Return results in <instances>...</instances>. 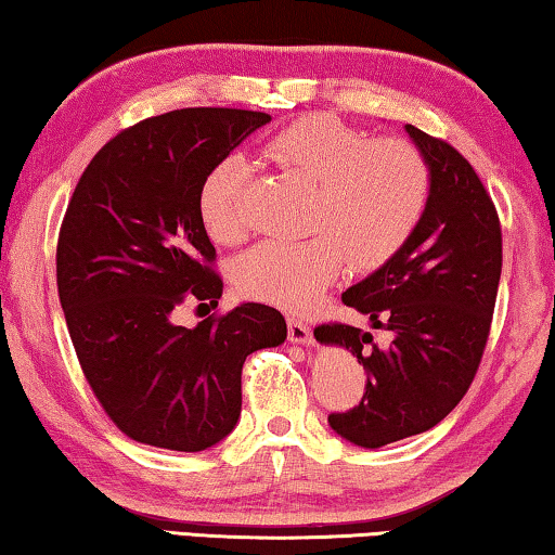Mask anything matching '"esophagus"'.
Listing matches in <instances>:
<instances>
[{
  "instance_id": "34e87169",
  "label": "esophagus",
  "mask_w": 555,
  "mask_h": 555,
  "mask_svg": "<svg viewBox=\"0 0 555 555\" xmlns=\"http://www.w3.org/2000/svg\"><path fill=\"white\" fill-rule=\"evenodd\" d=\"M288 340L296 345H306V347L315 345L313 331L304 321H298V318H288Z\"/></svg>"
}]
</instances>
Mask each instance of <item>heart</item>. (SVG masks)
I'll return each mask as SVG.
<instances>
[{
	"mask_svg": "<svg viewBox=\"0 0 555 555\" xmlns=\"http://www.w3.org/2000/svg\"><path fill=\"white\" fill-rule=\"evenodd\" d=\"M267 156L315 183L306 240H267L242 255L234 281L242 294L286 311H308L340 276L345 257L354 269L387 264L416 232L430 193L426 156L406 139H372L331 115L291 121L267 144ZM249 166L228 156L205 173L198 212L222 244L249 232L244 185Z\"/></svg>",
	"mask_w": 555,
	"mask_h": 555,
	"instance_id": "1",
	"label": "heart"
}]
</instances>
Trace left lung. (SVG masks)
Returning a JSON list of instances; mask_svg holds the SVG:
<instances>
[{"instance_id": "left-lung-1", "label": "left lung", "mask_w": 555, "mask_h": 555, "mask_svg": "<svg viewBox=\"0 0 555 555\" xmlns=\"http://www.w3.org/2000/svg\"><path fill=\"white\" fill-rule=\"evenodd\" d=\"M430 168L424 218L397 257L343 294V304L393 333L377 347L360 327L318 325L367 370L360 406L331 413L337 436L382 448L440 424L480 367L502 276V228L475 168L443 139L406 125Z\"/></svg>"}]
</instances>
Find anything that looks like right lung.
I'll list each match as a JSON object with an SVG mask.
<instances>
[{
	"instance_id": "obj_1",
	"label": "right lung",
	"mask_w": 555,
	"mask_h": 555,
	"mask_svg": "<svg viewBox=\"0 0 555 555\" xmlns=\"http://www.w3.org/2000/svg\"><path fill=\"white\" fill-rule=\"evenodd\" d=\"M269 121L251 109L166 112L109 139L75 185L55 251L61 306L98 401L139 443H220L240 421L247 354L286 340L284 315L264 304L195 327L173 321L185 300L222 296L203 178Z\"/></svg>"
}]
</instances>
